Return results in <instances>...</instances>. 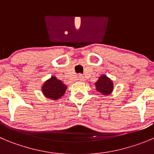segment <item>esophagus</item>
Segmentation results:
<instances>
[{
	"instance_id": "esophagus-1",
	"label": "esophagus",
	"mask_w": 154,
	"mask_h": 154,
	"mask_svg": "<svg viewBox=\"0 0 154 154\" xmlns=\"http://www.w3.org/2000/svg\"><path fill=\"white\" fill-rule=\"evenodd\" d=\"M78 78L79 80H80V81H84V80H85V79H84V77H83L82 75H79Z\"/></svg>"
}]
</instances>
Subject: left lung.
<instances>
[{
  "label": "left lung",
  "instance_id": "obj_1",
  "mask_svg": "<svg viewBox=\"0 0 154 154\" xmlns=\"http://www.w3.org/2000/svg\"><path fill=\"white\" fill-rule=\"evenodd\" d=\"M94 84L97 91L103 95L111 94L114 89L112 80L105 74H102Z\"/></svg>",
  "mask_w": 154,
  "mask_h": 154
}]
</instances>
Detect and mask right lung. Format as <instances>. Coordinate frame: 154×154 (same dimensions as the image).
Masks as SVG:
<instances>
[{
  "mask_svg": "<svg viewBox=\"0 0 154 154\" xmlns=\"http://www.w3.org/2000/svg\"><path fill=\"white\" fill-rule=\"evenodd\" d=\"M67 86L54 76L51 77L42 86V92L46 98L57 100L64 94Z\"/></svg>",
  "mask_w": 154,
  "mask_h": 154,
  "instance_id": "obj_1",
  "label": "right lung"
}]
</instances>
